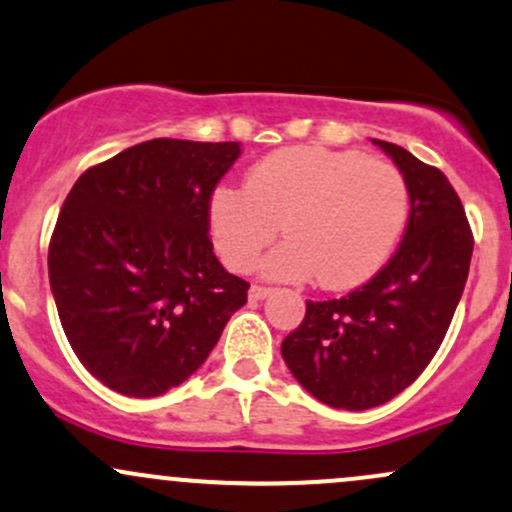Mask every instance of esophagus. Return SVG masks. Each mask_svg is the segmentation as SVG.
I'll use <instances>...</instances> for the list:
<instances>
[{"label": "esophagus", "instance_id": "obj_1", "mask_svg": "<svg viewBox=\"0 0 512 512\" xmlns=\"http://www.w3.org/2000/svg\"><path fill=\"white\" fill-rule=\"evenodd\" d=\"M269 294H272V289H267V286H260V284L250 286V301H262L267 299Z\"/></svg>", "mask_w": 512, "mask_h": 512}]
</instances>
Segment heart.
Listing matches in <instances>:
<instances>
[{"label":"heart","instance_id":"heart-1","mask_svg":"<svg viewBox=\"0 0 512 512\" xmlns=\"http://www.w3.org/2000/svg\"><path fill=\"white\" fill-rule=\"evenodd\" d=\"M408 216L403 174L355 150L296 145L262 157L245 189L211 196L209 226L218 255L247 272L277 238L289 240L262 262L282 282L318 277L325 289L367 282L386 262Z\"/></svg>","mask_w":512,"mask_h":512}]
</instances>
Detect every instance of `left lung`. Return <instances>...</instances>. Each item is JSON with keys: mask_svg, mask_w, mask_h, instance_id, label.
Returning <instances> with one entry per match:
<instances>
[{"mask_svg": "<svg viewBox=\"0 0 512 512\" xmlns=\"http://www.w3.org/2000/svg\"><path fill=\"white\" fill-rule=\"evenodd\" d=\"M411 196L406 233L389 265L342 299L306 301L282 342L296 381L320 403L367 411L413 384L440 350L469 277L474 235L462 201L437 167L374 140Z\"/></svg>", "mask_w": 512, "mask_h": 512, "instance_id": "8db88e82", "label": "left lung"}]
</instances>
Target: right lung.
Segmentation results:
<instances>
[{"instance_id": "add662e5", "label": "right lung", "mask_w": 512, "mask_h": 512, "mask_svg": "<svg viewBox=\"0 0 512 512\" xmlns=\"http://www.w3.org/2000/svg\"><path fill=\"white\" fill-rule=\"evenodd\" d=\"M240 143L155 138L89 167L67 194L48 277L75 355L104 386L153 398L187 381L245 306L213 255L209 204Z\"/></svg>"}]
</instances>
